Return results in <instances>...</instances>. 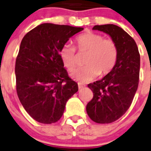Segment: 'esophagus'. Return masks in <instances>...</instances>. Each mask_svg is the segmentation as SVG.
<instances>
[{"instance_id":"esophagus-1","label":"esophagus","mask_w":151,"mask_h":151,"mask_svg":"<svg viewBox=\"0 0 151 151\" xmlns=\"http://www.w3.org/2000/svg\"><path fill=\"white\" fill-rule=\"evenodd\" d=\"M85 88L84 85H83V84H78V88H79V90H81V89H83V88Z\"/></svg>"}]
</instances>
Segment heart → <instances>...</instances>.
Wrapping results in <instances>:
<instances>
[{
  "label": "heart",
  "instance_id": "1",
  "mask_svg": "<svg viewBox=\"0 0 151 151\" xmlns=\"http://www.w3.org/2000/svg\"><path fill=\"white\" fill-rule=\"evenodd\" d=\"M75 48L81 53L87 55L84 60L86 66L76 70L70 77L80 83H88L98 76H105L112 70L118 60V46L112 40L105 39L99 33L88 32L75 39ZM75 48L70 44H64L59 55L68 71L75 69L78 59Z\"/></svg>",
  "mask_w": 151,
  "mask_h": 151
}]
</instances>
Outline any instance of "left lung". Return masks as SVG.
<instances>
[{"instance_id": "obj_1", "label": "left lung", "mask_w": 151, "mask_h": 151, "mask_svg": "<svg viewBox=\"0 0 151 151\" xmlns=\"http://www.w3.org/2000/svg\"><path fill=\"white\" fill-rule=\"evenodd\" d=\"M93 29L109 35L119 55L109 73L88 85L94 96L87 105V113L97 123H111L123 116L133 101L139 84L140 56L136 42L122 28L109 24Z\"/></svg>"}]
</instances>
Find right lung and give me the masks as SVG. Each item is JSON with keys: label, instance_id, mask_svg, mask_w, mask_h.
Wrapping results in <instances>:
<instances>
[{"label": "right lung", "instance_id": "right-lung-1", "mask_svg": "<svg viewBox=\"0 0 151 151\" xmlns=\"http://www.w3.org/2000/svg\"><path fill=\"white\" fill-rule=\"evenodd\" d=\"M81 27L44 23L22 40L15 62L16 90L32 118L44 124L57 122L66 103L78 91L60 58V48Z\"/></svg>", "mask_w": 151, "mask_h": 151}]
</instances>
